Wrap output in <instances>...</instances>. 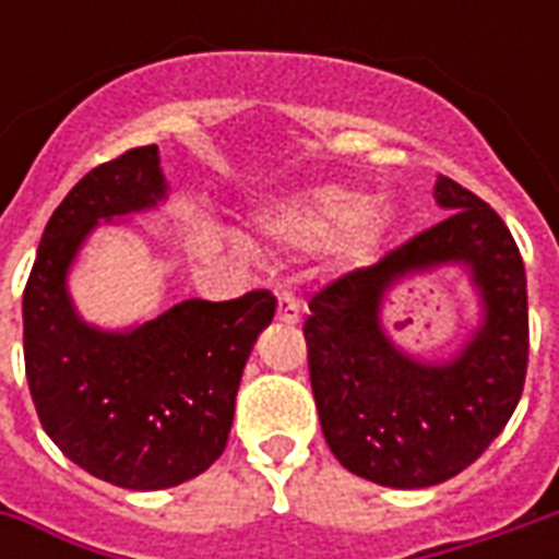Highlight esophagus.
Returning <instances> with one entry per match:
<instances>
[{
	"label": "esophagus",
	"instance_id": "esophagus-1",
	"mask_svg": "<svg viewBox=\"0 0 559 559\" xmlns=\"http://www.w3.org/2000/svg\"><path fill=\"white\" fill-rule=\"evenodd\" d=\"M302 302L293 296V293H281L278 296V320L281 323H287V326H296L299 320H302Z\"/></svg>",
	"mask_w": 559,
	"mask_h": 559
}]
</instances>
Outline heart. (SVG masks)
<instances>
[{"label": "heart", "mask_w": 559, "mask_h": 559, "mask_svg": "<svg viewBox=\"0 0 559 559\" xmlns=\"http://www.w3.org/2000/svg\"><path fill=\"white\" fill-rule=\"evenodd\" d=\"M383 227L386 215L380 209L365 212L362 197L344 188H314L281 203L272 215H266V233L278 242L314 251L344 239L356 257L374 248Z\"/></svg>", "instance_id": "obj_1"}]
</instances>
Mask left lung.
<instances>
[{
    "mask_svg": "<svg viewBox=\"0 0 559 559\" xmlns=\"http://www.w3.org/2000/svg\"><path fill=\"white\" fill-rule=\"evenodd\" d=\"M440 224L308 302V368L332 455L386 488H428L469 467L515 413L527 374V275L503 218L445 176ZM443 265L468 272L480 323L449 360L394 344L382 302L401 280Z\"/></svg>",
    "mask_w": 559,
    "mask_h": 559,
    "instance_id": "1",
    "label": "left lung"
}]
</instances>
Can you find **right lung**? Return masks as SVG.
Masks as SVG:
<instances>
[{
    "label": "right lung",
    "instance_id": "add662e5",
    "mask_svg": "<svg viewBox=\"0 0 559 559\" xmlns=\"http://www.w3.org/2000/svg\"><path fill=\"white\" fill-rule=\"evenodd\" d=\"M158 146L80 179L47 227L23 293V356L44 431L95 479L158 491L194 479L227 445L236 392L275 296L185 299L155 320L102 329L80 317L68 275L98 224L167 200Z\"/></svg>",
    "mask_w": 559,
    "mask_h": 559
}]
</instances>
